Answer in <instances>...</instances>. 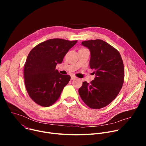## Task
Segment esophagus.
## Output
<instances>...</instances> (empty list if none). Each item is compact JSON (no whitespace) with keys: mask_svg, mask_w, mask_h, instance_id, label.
<instances>
[{"mask_svg":"<svg viewBox=\"0 0 146 146\" xmlns=\"http://www.w3.org/2000/svg\"><path fill=\"white\" fill-rule=\"evenodd\" d=\"M76 78H77V77H76L75 76H73V75H72V76H71V80H74V79H76Z\"/></svg>","mask_w":146,"mask_h":146,"instance_id":"esophagus-1","label":"esophagus"}]
</instances>
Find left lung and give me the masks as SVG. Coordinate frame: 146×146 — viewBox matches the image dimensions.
<instances>
[{
    "label": "left lung",
    "mask_w": 146,
    "mask_h": 146,
    "mask_svg": "<svg viewBox=\"0 0 146 146\" xmlns=\"http://www.w3.org/2000/svg\"><path fill=\"white\" fill-rule=\"evenodd\" d=\"M91 53L90 66L96 76L90 83L84 81L79 95L91 109L108 106L119 94L124 81V68L119 52L102 40L82 41Z\"/></svg>",
    "instance_id": "left-lung-1"
}]
</instances>
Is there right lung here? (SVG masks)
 <instances>
[{
    "instance_id": "right-lung-1",
    "label": "right lung",
    "mask_w": 146,
    "mask_h": 146,
    "mask_svg": "<svg viewBox=\"0 0 146 146\" xmlns=\"http://www.w3.org/2000/svg\"><path fill=\"white\" fill-rule=\"evenodd\" d=\"M77 40L52 38L41 43L29 52L24 65V82L30 98L37 105L48 107L58 99L70 80L55 69Z\"/></svg>"
}]
</instances>
